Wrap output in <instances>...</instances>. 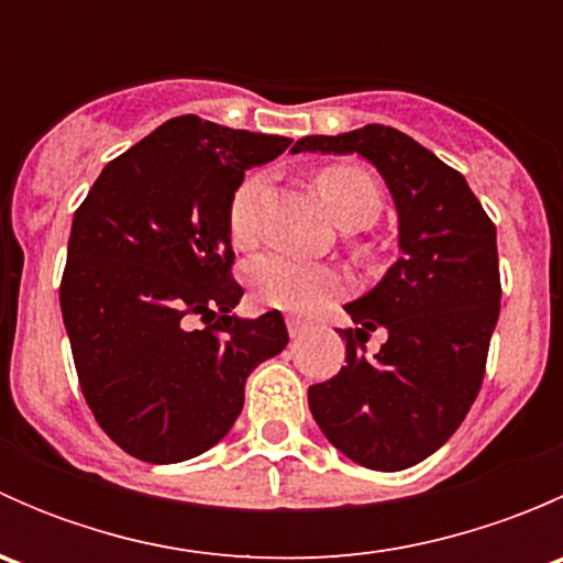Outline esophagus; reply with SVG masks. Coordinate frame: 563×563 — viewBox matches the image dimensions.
<instances>
[{
	"instance_id": "obj_1",
	"label": "esophagus",
	"mask_w": 563,
	"mask_h": 563,
	"mask_svg": "<svg viewBox=\"0 0 563 563\" xmlns=\"http://www.w3.org/2000/svg\"><path fill=\"white\" fill-rule=\"evenodd\" d=\"M288 334H291V338H302L305 332H308V323L305 321H299V318H288Z\"/></svg>"
}]
</instances>
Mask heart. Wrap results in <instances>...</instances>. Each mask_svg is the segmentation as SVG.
<instances>
[{
  "label": "heart",
  "mask_w": 563,
  "mask_h": 563,
  "mask_svg": "<svg viewBox=\"0 0 563 563\" xmlns=\"http://www.w3.org/2000/svg\"><path fill=\"white\" fill-rule=\"evenodd\" d=\"M264 179L247 176L234 190L229 203L231 240L240 247L255 240V203H258ZM316 192L343 229H365L382 212V187L360 166H327L316 174ZM247 283L253 297L266 308L302 313L310 305L334 291V275L323 266L294 255L269 253L250 264Z\"/></svg>",
  "instance_id": "heart-1"
}]
</instances>
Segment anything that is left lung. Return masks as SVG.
<instances>
[{
    "mask_svg": "<svg viewBox=\"0 0 563 563\" xmlns=\"http://www.w3.org/2000/svg\"><path fill=\"white\" fill-rule=\"evenodd\" d=\"M291 152L360 155L391 192L400 258L345 305L356 323L340 329L345 367L313 384L308 402L349 460L373 471L411 468L446 444L479 395L501 302L496 225L463 174L387 124L305 135ZM376 328L388 343L365 357L361 343Z\"/></svg>",
    "mask_w": 563,
    "mask_h": 563,
    "instance_id": "1",
    "label": "left lung"
}]
</instances>
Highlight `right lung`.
<instances>
[{"label":"right lung","instance_id":"right-lung-1","mask_svg":"<svg viewBox=\"0 0 563 563\" xmlns=\"http://www.w3.org/2000/svg\"><path fill=\"white\" fill-rule=\"evenodd\" d=\"M291 139L176 117L113 157L73 218L59 302L78 382L113 444L146 463L212 450L245 382L288 343L240 318L229 203ZM201 320L203 328H196Z\"/></svg>","mask_w":563,"mask_h":563}]
</instances>
